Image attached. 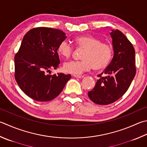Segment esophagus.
Segmentation results:
<instances>
[{
    "mask_svg": "<svg viewBox=\"0 0 147 147\" xmlns=\"http://www.w3.org/2000/svg\"><path fill=\"white\" fill-rule=\"evenodd\" d=\"M74 76L75 77H77V78H79V79H82L83 77H84V76H77V75H74Z\"/></svg>",
    "mask_w": 147,
    "mask_h": 147,
    "instance_id": "1",
    "label": "esophagus"
}]
</instances>
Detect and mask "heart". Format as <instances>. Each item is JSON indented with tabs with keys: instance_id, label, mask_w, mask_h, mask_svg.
Wrapping results in <instances>:
<instances>
[{
	"instance_id": "b5f03b06",
	"label": "heart",
	"mask_w": 147,
	"mask_h": 147,
	"mask_svg": "<svg viewBox=\"0 0 147 147\" xmlns=\"http://www.w3.org/2000/svg\"><path fill=\"white\" fill-rule=\"evenodd\" d=\"M74 43L78 48L84 49L82 60L65 63L63 68L66 72L80 75L91 68L96 70H102L111 61L113 56L112 46L102 42L98 38L91 35H82L75 38ZM57 51L61 56L67 59L72 55L74 48L67 41H63L58 46Z\"/></svg>"
}]
</instances>
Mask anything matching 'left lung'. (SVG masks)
<instances>
[{
    "label": "left lung",
    "instance_id": "obj_1",
    "mask_svg": "<svg viewBox=\"0 0 147 147\" xmlns=\"http://www.w3.org/2000/svg\"><path fill=\"white\" fill-rule=\"evenodd\" d=\"M114 51L111 62L98 77L93 89L88 96L94 103L107 105L113 103L125 93L134 78L136 68L135 51L132 44L120 30L110 33ZM102 73L107 76L102 77Z\"/></svg>",
    "mask_w": 147,
    "mask_h": 147
}]
</instances>
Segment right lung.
Instances as JSON below:
<instances>
[{
    "instance_id": "obj_1",
    "label": "right lung",
    "mask_w": 147,
    "mask_h": 147,
    "mask_svg": "<svg viewBox=\"0 0 147 147\" xmlns=\"http://www.w3.org/2000/svg\"><path fill=\"white\" fill-rule=\"evenodd\" d=\"M66 38L62 30L40 27L24 36L15 56V78L25 94L34 100L47 102L59 95L71 75H50L60 63L57 48Z\"/></svg>"
}]
</instances>
